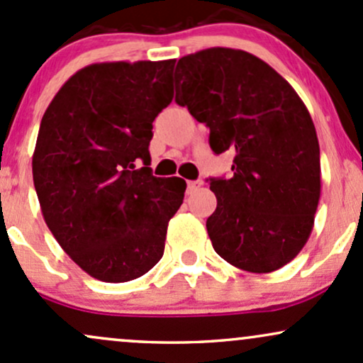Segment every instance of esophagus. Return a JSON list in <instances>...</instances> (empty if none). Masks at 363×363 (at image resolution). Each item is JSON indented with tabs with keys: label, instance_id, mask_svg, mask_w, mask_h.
<instances>
[{
	"label": "esophagus",
	"instance_id": "obj_1",
	"mask_svg": "<svg viewBox=\"0 0 363 363\" xmlns=\"http://www.w3.org/2000/svg\"><path fill=\"white\" fill-rule=\"evenodd\" d=\"M201 186H203L201 179H198V181H189L187 182V194H194Z\"/></svg>",
	"mask_w": 363,
	"mask_h": 363
}]
</instances>
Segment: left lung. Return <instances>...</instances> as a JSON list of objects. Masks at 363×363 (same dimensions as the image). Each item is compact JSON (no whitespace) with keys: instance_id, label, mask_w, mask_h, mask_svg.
<instances>
[{"instance_id":"obj_1","label":"left lung","mask_w":363,"mask_h":363,"mask_svg":"<svg viewBox=\"0 0 363 363\" xmlns=\"http://www.w3.org/2000/svg\"><path fill=\"white\" fill-rule=\"evenodd\" d=\"M176 102L210 128L215 153L235 152L234 176L210 179L206 220L220 257L272 273L302 251L320 196L319 141L306 104L268 62L240 49L181 57Z\"/></svg>"}]
</instances>
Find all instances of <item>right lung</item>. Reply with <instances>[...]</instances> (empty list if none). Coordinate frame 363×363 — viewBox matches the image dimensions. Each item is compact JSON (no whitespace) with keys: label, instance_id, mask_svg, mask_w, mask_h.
Wrapping results in <instances>:
<instances>
[{"label":"right lung","instance_id":"right-lung-1","mask_svg":"<svg viewBox=\"0 0 363 363\" xmlns=\"http://www.w3.org/2000/svg\"><path fill=\"white\" fill-rule=\"evenodd\" d=\"M169 61L85 66L40 121L32 174L49 230L90 277L123 283L164 256L186 181L155 177L153 121L174 97Z\"/></svg>","mask_w":363,"mask_h":363}]
</instances>
